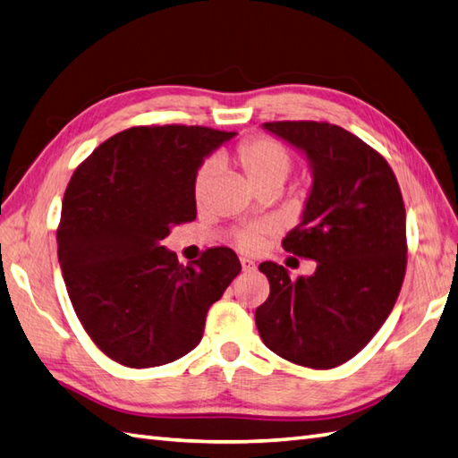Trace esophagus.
<instances>
[{
    "label": "esophagus",
    "mask_w": 458,
    "mask_h": 458,
    "mask_svg": "<svg viewBox=\"0 0 458 458\" xmlns=\"http://www.w3.org/2000/svg\"><path fill=\"white\" fill-rule=\"evenodd\" d=\"M242 269L246 271V273H253V271H255V263H253L251 259L243 258V259H242Z\"/></svg>",
    "instance_id": "1"
}]
</instances>
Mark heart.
<instances>
[{"mask_svg":"<svg viewBox=\"0 0 458 458\" xmlns=\"http://www.w3.org/2000/svg\"><path fill=\"white\" fill-rule=\"evenodd\" d=\"M238 162L246 172L248 179L251 183L263 189L273 183H281L289 175L293 167V156L286 148L273 140L267 136H253L243 140L238 150ZM216 165L215 162H205L197 169L195 179H193V195L197 203H203L208 197V191L212 187V179H215ZM261 233L263 230L259 226H248L236 233V243L238 248L243 251H255L261 243Z\"/></svg>","mask_w":458,"mask_h":458,"instance_id":"obj_1","label":"heart"}]
</instances>
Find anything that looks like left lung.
I'll return each instance as SVG.
<instances>
[{"label": "left lung", "instance_id": "left-lung-1", "mask_svg": "<svg viewBox=\"0 0 458 458\" xmlns=\"http://www.w3.org/2000/svg\"><path fill=\"white\" fill-rule=\"evenodd\" d=\"M265 129L306 152L314 183L301 225L283 248L316 261L312 277L291 279L263 261L269 299L255 310L263 344L308 369L353 359L385 324L408 265L406 208L382 154L337 124L273 121Z\"/></svg>", "mask_w": 458, "mask_h": 458}]
</instances>
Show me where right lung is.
I'll use <instances>...</instances> for the list:
<instances>
[{
  "instance_id": "obj_1",
  "label": "right lung",
  "mask_w": 458,
  "mask_h": 458,
  "mask_svg": "<svg viewBox=\"0 0 458 458\" xmlns=\"http://www.w3.org/2000/svg\"><path fill=\"white\" fill-rule=\"evenodd\" d=\"M236 132L208 126H132L76 167L62 200L58 261L85 332L131 369L187 355L203 337L208 308L242 265L230 248L177 261L159 246L169 228L197 218L193 179Z\"/></svg>"
}]
</instances>
